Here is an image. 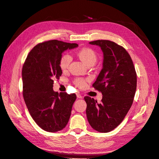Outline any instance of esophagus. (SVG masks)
Masks as SVG:
<instances>
[{
	"label": "esophagus",
	"mask_w": 159,
	"mask_h": 159,
	"mask_svg": "<svg viewBox=\"0 0 159 159\" xmlns=\"http://www.w3.org/2000/svg\"><path fill=\"white\" fill-rule=\"evenodd\" d=\"M77 95V98H79V99H82V96H81L80 93H77L76 94Z\"/></svg>",
	"instance_id": "esophagus-1"
}]
</instances>
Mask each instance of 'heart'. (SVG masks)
<instances>
[{"label": "heart", "mask_w": 159, "mask_h": 159, "mask_svg": "<svg viewBox=\"0 0 159 159\" xmlns=\"http://www.w3.org/2000/svg\"><path fill=\"white\" fill-rule=\"evenodd\" d=\"M79 58L88 66H93L97 61V55L95 52L89 48H84L78 52ZM71 61V57L69 54H64L60 60V67L62 70H66ZM75 84L79 88H83L85 85L84 80L78 78L75 80Z\"/></svg>", "instance_id": "heart-1"}]
</instances>
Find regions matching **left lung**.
Listing matches in <instances>:
<instances>
[{
  "mask_svg": "<svg viewBox=\"0 0 159 159\" xmlns=\"http://www.w3.org/2000/svg\"><path fill=\"white\" fill-rule=\"evenodd\" d=\"M103 53V68L93 87L102 92L98 103L89 96L84 98L88 122L95 131L108 133L126 116L133 102L137 88V74L131 57L123 47L109 40H96Z\"/></svg>",
  "mask_w": 159,
  "mask_h": 159,
  "instance_id": "left-lung-1",
  "label": "left lung"
}]
</instances>
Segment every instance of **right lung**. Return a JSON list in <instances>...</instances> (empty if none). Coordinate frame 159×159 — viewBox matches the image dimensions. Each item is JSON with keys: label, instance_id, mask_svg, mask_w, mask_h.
<instances>
[{"label": "right lung", "instance_id": "1", "mask_svg": "<svg viewBox=\"0 0 159 159\" xmlns=\"http://www.w3.org/2000/svg\"><path fill=\"white\" fill-rule=\"evenodd\" d=\"M78 46L56 40L40 43L29 52L23 65L24 99L32 119L46 131H60L68 123L76 95L58 93L53 89V84L62 74L61 54Z\"/></svg>", "mask_w": 159, "mask_h": 159}]
</instances>
